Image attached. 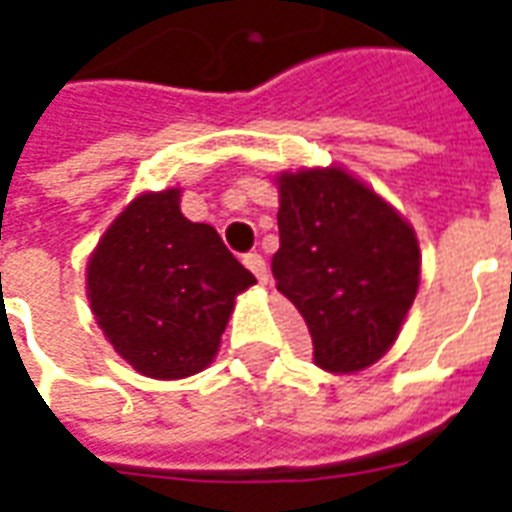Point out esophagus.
Returning a JSON list of instances; mask_svg holds the SVG:
<instances>
[{
  "label": "esophagus",
  "instance_id": "obj_1",
  "mask_svg": "<svg viewBox=\"0 0 512 512\" xmlns=\"http://www.w3.org/2000/svg\"><path fill=\"white\" fill-rule=\"evenodd\" d=\"M244 266L249 268L252 274H255L257 282H260V285H263V282H266V279H268L266 260H263V257L257 255V252H249V255H244Z\"/></svg>",
  "mask_w": 512,
  "mask_h": 512
}]
</instances>
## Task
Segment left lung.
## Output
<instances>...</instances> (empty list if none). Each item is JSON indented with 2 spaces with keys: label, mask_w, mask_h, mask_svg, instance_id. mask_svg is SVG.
<instances>
[{
  "label": "left lung",
  "mask_w": 512,
  "mask_h": 512,
  "mask_svg": "<svg viewBox=\"0 0 512 512\" xmlns=\"http://www.w3.org/2000/svg\"><path fill=\"white\" fill-rule=\"evenodd\" d=\"M277 290L301 312L315 365L365 370L392 348L419 288L411 224L343 167L282 172Z\"/></svg>",
  "instance_id": "1"
}]
</instances>
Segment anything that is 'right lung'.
Wrapping results in <instances>:
<instances>
[{"label": "right lung", "instance_id": "right-lung-1", "mask_svg": "<svg viewBox=\"0 0 512 512\" xmlns=\"http://www.w3.org/2000/svg\"><path fill=\"white\" fill-rule=\"evenodd\" d=\"M255 285L211 224L180 213V189L139 194L87 263L106 340L136 373L186 378L213 362L235 296Z\"/></svg>", "mask_w": 512, "mask_h": 512}]
</instances>
